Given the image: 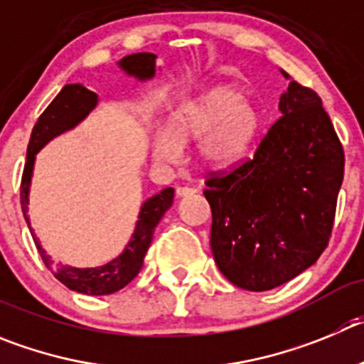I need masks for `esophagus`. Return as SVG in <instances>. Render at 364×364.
Returning <instances> with one entry per match:
<instances>
[{"mask_svg":"<svg viewBox=\"0 0 364 364\" xmlns=\"http://www.w3.org/2000/svg\"><path fill=\"white\" fill-rule=\"evenodd\" d=\"M192 193H196V188H190V186H178L176 188V196L178 198H186V196H192Z\"/></svg>","mask_w":364,"mask_h":364,"instance_id":"esophagus-1","label":"esophagus"}]
</instances>
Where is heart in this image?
Returning <instances> with one entry per match:
<instances>
[{
  "instance_id": "obj_1",
  "label": "heart",
  "mask_w": 364,
  "mask_h": 364,
  "mask_svg": "<svg viewBox=\"0 0 364 364\" xmlns=\"http://www.w3.org/2000/svg\"><path fill=\"white\" fill-rule=\"evenodd\" d=\"M262 127L259 105L235 86H215L172 111L166 129H158L152 154L176 161L183 145L198 141V158L213 168H230L246 158Z\"/></svg>"
}]
</instances>
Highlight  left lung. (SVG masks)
Segmentation results:
<instances>
[{"mask_svg": "<svg viewBox=\"0 0 364 364\" xmlns=\"http://www.w3.org/2000/svg\"><path fill=\"white\" fill-rule=\"evenodd\" d=\"M255 156L206 181L213 259L246 291H269L327 247L345 154L321 98L291 80Z\"/></svg>", "mask_w": 364, "mask_h": 364, "instance_id": "left-lung-1", "label": "left lung"}]
</instances>
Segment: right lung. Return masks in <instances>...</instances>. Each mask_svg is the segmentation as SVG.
Here are the masks:
<instances>
[{"instance_id":"obj_1","label":"right lung","mask_w":364,"mask_h":364,"mask_svg":"<svg viewBox=\"0 0 364 364\" xmlns=\"http://www.w3.org/2000/svg\"><path fill=\"white\" fill-rule=\"evenodd\" d=\"M118 68L122 71H125L129 77H134V79L141 80V82L144 80H151L156 75V71H158L156 55L147 52L132 53V55L124 57L122 60H118ZM97 93L86 90L82 84H66L60 90V93L53 98L52 104L44 109V113L41 114L37 124L33 125L28 151H26L25 172H23L21 181L23 215H25L26 224H28L30 233H32L33 242H36L41 259L46 264V267L52 271L53 277L59 282H63L68 289L77 291V293L82 294H90V296H104V294L117 293V291L124 289L125 285L136 274L140 273L141 266H144L145 253H147L149 246L152 242L156 226H158L161 217L165 215V212L171 208L172 201H174V188H171V186L163 188L161 192L149 198L141 205L140 215H138V220H136V228L131 240L124 247V251L118 255L117 259L111 260V262L98 267H71L53 264V260L43 250L39 239H37L32 226H30L28 198L30 185H32L33 165H36V156L55 136L77 127L97 107Z\"/></svg>"}]
</instances>
